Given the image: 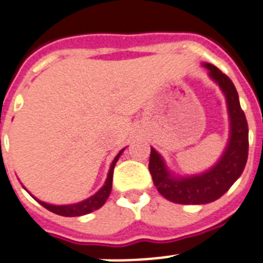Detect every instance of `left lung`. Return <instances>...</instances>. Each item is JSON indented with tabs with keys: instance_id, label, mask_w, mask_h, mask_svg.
<instances>
[{
	"instance_id": "8db88e82",
	"label": "left lung",
	"mask_w": 263,
	"mask_h": 263,
	"mask_svg": "<svg viewBox=\"0 0 263 263\" xmlns=\"http://www.w3.org/2000/svg\"><path fill=\"white\" fill-rule=\"evenodd\" d=\"M208 74L220 86L227 101L229 115V140L216 164L207 172L187 177H176L169 172L165 161L151 148L149 172L158 193L165 199L178 204H207L215 202L229 190L242 174L248 160L249 129L238 101L235 85L228 76L212 64H203Z\"/></svg>"
}]
</instances>
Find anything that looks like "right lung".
<instances>
[{"label":"right lung","instance_id":"add662e5","mask_svg":"<svg viewBox=\"0 0 263 263\" xmlns=\"http://www.w3.org/2000/svg\"><path fill=\"white\" fill-rule=\"evenodd\" d=\"M124 149H122L119 153L117 155V157L114 158L112 161V164H111L110 170H108L107 178H106L105 184H103L102 187L99 189L94 195H91L90 198H87V199L82 200V202L74 203V204H64V205H56V204H49V203L42 202L39 199H35L40 203V204L43 205L44 208H47L48 211L53 212L56 215H60V216H82V215L90 214V212L96 211L98 208L102 207L105 204V202L107 200L108 195L111 193V189H112V174H114V167L115 164H117V161L119 160L120 155Z\"/></svg>","mask_w":263,"mask_h":263}]
</instances>
